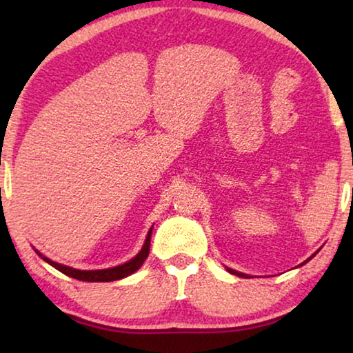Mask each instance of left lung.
<instances>
[{"mask_svg": "<svg viewBox=\"0 0 353 353\" xmlns=\"http://www.w3.org/2000/svg\"><path fill=\"white\" fill-rule=\"evenodd\" d=\"M316 254H318V250H316V252H314V254H313L312 256H310V259H307L305 261H303V263H301V266H302V265H305V263H307V261H310V260H312V259H313V256H314ZM225 270H227V271H229L230 274H234V276H238V277H244V279H248V277H250V276H248V274L238 272V271H235V270H230V268H225Z\"/></svg>", "mask_w": 353, "mask_h": 353, "instance_id": "obj_1", "label": "left lung"}]
</instances>
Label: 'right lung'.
<instances>
[{
	"label": "right lung",
	"instance_id": "add662e5",
	"mask_svg": "<svg viewBox=\"0 0 353 353\" xmlns=\"http://www.w3.org/2000/svg\"><path fill=\"white\" fill-rule=\"evenodd\" d=\"M154 227V225H152ZM152 227L149 229L146 240L143 243V248L139 254H137L134 259H130L129 261L123 263V265L113 266V268H107V270H92V271H85V270H74V268H70L67 265H62V263L52 261L45 256L43 254H40L37 249H34L37 255L41 260L46 261L48 265H51L52 268H56L57 271H61L62 274L68 277H73L76 280H82V282H113V280H121L124 277L130 276L135 271H139L143 266V263L148 259L149 255V246H151V235H152Z\"/></svg>",
	"mask_w": 353,
	"mask_h": 353
}]
</instances>
